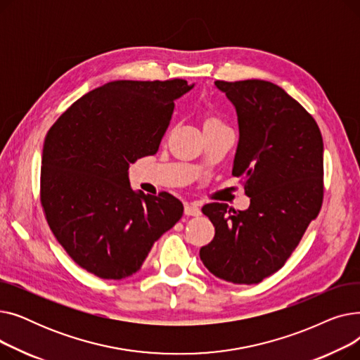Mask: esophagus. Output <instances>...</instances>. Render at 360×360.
Returning a JSON list of instances; mask_svg holds the SVG:
<instances>
[{
    "instance_id": "obj_1",
    "label": "esophagus",
    "mask_w": 360,
    "mask_h": 360,
    "mask_svg": "<svg viewBox=\"0 0 360 360\" xmlns=\"http://www.w3.org/2000/svg\"><path fill=\"white\" fill-rule=\"evenodd\" d=\"M184 212H185L186 216H200L201 214L200 205L195 204V202H186Z\"/></svg>"
}]
</instances>
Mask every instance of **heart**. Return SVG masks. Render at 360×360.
<instances>
[{
	"mask_svg": "<svg viewBox=\"0 0 360 360\" xmlns=\"http://www.w3.org/2000/svg\"><path fill=\"white\" fill-rule=\"evenodd\" d=\"M207 125H221V122L217 118L210 117V118H207L205 122H204V127H207Z\"/></svg>",
	"mask_w": 360,
	"mask_h": 360,
	"instance_id": "heart-1",
	"label": "heart"
}]
</instances>
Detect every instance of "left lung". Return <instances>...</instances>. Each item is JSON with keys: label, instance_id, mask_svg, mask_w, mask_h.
Listing matches in <instances>:
<instances>
[{"label": "left lung", "instance_id": "8db88e82", "mask_svg": "<svg viewBox=\"0 0 360 360\" xmlns=\"http://www.w3.org/2000/svg\"><path fill=\"white\" fill-rule=\"evenodd\" d=\"M235 106L239 141L232 175L250 207L205 204L214 239L200 250L212 274L254 285L285 266L323 204L324 143L315 120L270 82H214Z\"/></svg>", "mask_w": 360, "mask_h": 360}]
</instances>
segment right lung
I'll return each mask as SVG.
<instances>
[{
    "mask_svg": "<svg viewBox=\"0 0 360 360\" xmlns=\"http://www.w3.org/2000/svg\"><path fill=\"white\" fill-rule=\"evenodd\" d=\"M185 80H118L75 101L48 131L41 169L46 220L67 254L89 273H137L153 243L182 217L167 193L131 188L128 167L155 155Z\"/></svg>",
    "mask_w": 360,
    "mask_h": 360,
    "instance_id": "add662e5",
    "label": "right lung"
}]
</instances>
